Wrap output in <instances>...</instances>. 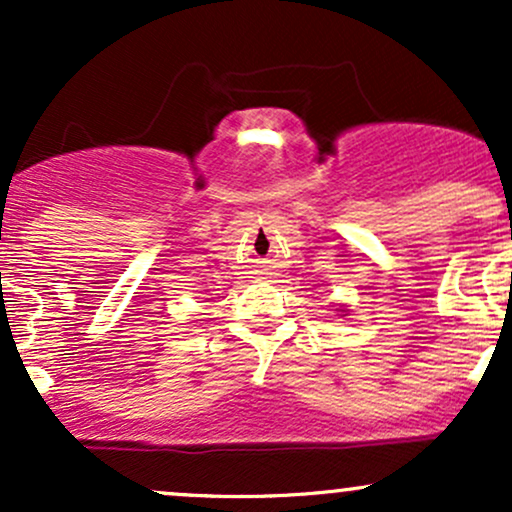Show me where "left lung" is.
I'll return each instance as SVG.
<instances>
[{"label": "left lung", "mask_w": 512, "mask_h": 512, "mask_svg": "<svg viewBox=\"0 0 512 512\" xmlns=\"http://www.w3.org/2000/svg\"><path fill=\"white\" fill-rule=\"evenodd\" d=\"M337 313H342V317H344V315H346V310L342 308V305H339V308H337Z\"/></svg>", "instance_id": "left-lung-1"}]
</instances>
